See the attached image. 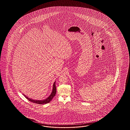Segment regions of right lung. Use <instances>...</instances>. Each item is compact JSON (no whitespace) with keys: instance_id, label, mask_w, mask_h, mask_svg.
Wrapping results in <instances>:
<instances>
[{"instance_id":"right-lung-1","label":"right lung","mask_w":130,"mask_h":130,"mask_svg":"<svg viewBox=\"0 0 130 130\" xmlns=\"http://www.w3.org/2000/svg\"><path fill=\"white\" fill-rule=\"evenodd\" d=\"M57 92V89H56V81L54 82V83L53 84V89H52V92L51 94H50V95L47 97L46 99L43 100H33L31 98H29L28 97H27L25 95H24V96L26 98V99L28 100H29V101H30L32 103H35L37 104H46L49 103L52 99L54 97V96L56 95Z\"/></svg>"}]
</instances>
